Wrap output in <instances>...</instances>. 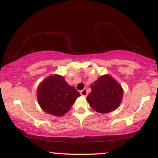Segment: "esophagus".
Wrapping results in <instances>:
<instances>
[{"label":"esophagus","instance_id":"obj_1","mask_svg":"<svg viewBox=\"0 0 158 158\" xmlns=\"http://www.w3.org/2000/svg\"><path fill=\"white\" fill-rule=\"evenodd\" d=\"M80 94H81V95H82V96H87V95H88V92H87L86 89H82V90H81Z\"/></svg>","mask_w":158,"mask_h":158}]
</instances>
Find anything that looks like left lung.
I'll list each match as a JSON object with an SVG mask.
<instances>
[{
  "instance_id": "8db88e82",
  "label": "left lung",
  "mask_w": 158,
  "mask_h": 158,
  "mask_svg": "<svg viewBox=\"0 0 158 158\" xmlns=\"http://www.w3.org/2000/svg\"><path fill=\"white\" fill-rule=\"evenodd\" d=\"M92 92L87 101L97 112L109 113L117 109L123 96V89L120 84L109 75L101 76L91 85Z\"/></svg>"
}]
</instances>
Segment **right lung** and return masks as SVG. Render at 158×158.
<instances>
[{"mask_svg":"<svg viewBox=\"0 0 158 158\" xmlns=\"http://www.w3.org/2000/svg\"><path fill=\"white\" fill-rule=\"evenodd\" d=\"M36 94L41 109L55 116L66 114L80 95L60 75H52L44 79L38 86Z\"/></svg>","mask_w":158,"mask_h":158,"instance_id":"obj_1","label":"right lung"}]
</instances>
